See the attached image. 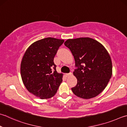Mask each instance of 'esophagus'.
Here are the masks:
<instances>
[{"instance_id": "34e87169", "label": "esophagus", "mask_w": 127, "mask_h": 127, "mask_svg": "<svg viewBox=\"0 0 127 127\" xmlns=\"http://www.w3.org/2000/svg\"><path fill=\"white\" fill-rule=\"evenodd\" d=\"M71 74H71V73H68V74H66L65 76H66V77H69V76H70Z\"/></svg>"}]
</instances>
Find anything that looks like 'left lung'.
I'll list each match as a JSON object with an SVG mask.
<instances>
[{"instance_id":"1","label":"left lung","mask_w":127,"mask_h":127,"mask_svg":"<svg viewBox=\"0 0 127 127\" xmlns=\"http://www.w3.org/2000/svg\"><path fill=\"white\" fill-rule=\"evenodd\" d=\"M72 53L78 69L73 71L77 86L71 88L83 99L95 97L107 87L112 75V63L105 47L93 39H69L64 43Z\"/></svg>"}]
</instances>
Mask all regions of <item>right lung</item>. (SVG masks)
<instances>
[{
    "instance_id": "add662e5",
    "label": "right lung",
    "mask_w": 127,
    "mask_h": 127,
    "mask_svg": "<svg viewBox=\"0 0 127 127\" xmlns=\"http://www.w3.org/2000/svg\"><path fill=\"white\" fill-rule=\"evenodd\" d=\"M63 39L48 37L28 48L20 64V74L25 88L40 99L52 98L62 82L63 74L56 70L54 58Z\"/></svg>"
}]
</instances>
